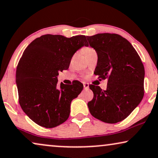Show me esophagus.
Instances as JSON below:
<instances>
[{
  "instance_id": "34e87169",
  "label": "esophagus",
  "mask_w": 158,
  "mask_h": 158,
  "mask_svg": "<svg viewBox=\"0 0 158 158\" xmlns=\"http://www.w3.org/2000/svg\"><path fill=\"white\" fill-rule=\"evenodd\" d=\"M83 87L85 89H88V88H89V84H88V83H84Z\"/></svg>"
}]
</instances>
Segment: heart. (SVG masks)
I'll return each instance as SVG.
<instances>
[{
	"label": "heart",
	"instance_id": "heart-1",
	"mask_svg": "<svg viewBox=\"0 0 158 158\" xmlns=\"http://www.w3.org/2000/svg\"><path fill=\"white\" fill-rule=\"evenodd\" d=\"M92 50H94V49H93V48H91V47H86V48L84 49V52H85V53L88 52L92 51Z\"/></svg>",
	"mask_w": 158,
	"mask_h": 158
}]
</instances>
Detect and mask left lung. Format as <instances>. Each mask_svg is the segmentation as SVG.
Instances as JSON below:
<instances>
[{
  "label": "left lung",
  "instance_id": "8db88e82",
  "mask_svg": "<svg viewBox=\"0 0 158 158\" xmlns=\"http://www.w3.org/2000/svg\"><path fill=\"white\" fill-rule=\"evenodd\" d=\"M98 55L94 74L108 79L107 88L90 85L94 98L88 103L94 117L109 124L124 120L144 96V68L131 43L116 34L86 36Z\"/></svg>",
  "mask_w": 158,
  "mask_h": 158
}]
</instances>
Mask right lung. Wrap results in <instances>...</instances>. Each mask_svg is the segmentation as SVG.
Segmentation results:
<instances>
[{"instance_id":"obj_1","label":"right lung","mask_w":158,"mask_h":158,"mask_svg":"<svg viewBox=\"0 0 158 158\" xmlns=\"http://www.w3.org/2000/svg\"><path fill=\"white\" fill-rule=\"evenodd\" d=\"M85 36L67 38L45 34L34 40L23 52L16 68L19 102L36 124L53 128L69 117L70 103L83 88L80 81L57 84L59 72L68 69L77 49L88 46Z\"/></svg>"}]
</instances>
